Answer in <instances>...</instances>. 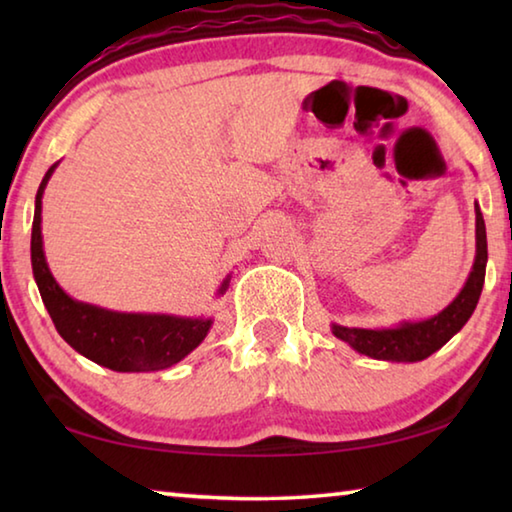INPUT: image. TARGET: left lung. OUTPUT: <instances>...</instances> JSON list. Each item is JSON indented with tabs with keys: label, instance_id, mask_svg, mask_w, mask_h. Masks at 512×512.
<instances>
[{
	"label": "left lung",
	"instance_id": "obj_1",
	"mask_svg": "<svg viewBox=\"0 0 512 512\" xmlns=\"http://www.w3.org/2000/svg\"><path fill=\"white\" fill-rule=\"evenodd\" d=\"M485 262H488V241H485L483 214L476 205V259L463 291L447 309L422 323H404L395 329H359L334 325L336 339L350 343L354 350L381 361H422L443 348L452 336L470 320L479 302Z\"/></svg>",
	"mask_w": 512,
	"mask_h": 512
}]
</instances>
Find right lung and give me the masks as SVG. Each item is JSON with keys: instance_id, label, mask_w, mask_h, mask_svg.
I'll return each mask as SVG.
<instances>
[{"instance_id": "obj_1", "label": "right lung", "mask_w": 512, "mask_h": 512, "mask_svg": "<svg viewBox=\"0 0 512 512\" xmlns=\"http://www.w3.org/2000/svg\"><path fill=\"white\" fill-rule=\"evenodd\" d=\"M54 169L56 164L49 167L38 187L31 230V264L42 302H45L58 334L83 357L117 372L164 370L185 359L210 332L212 320L117 314V311L76 302L58 287L47 268L45 253H42L40 230L42 192H45ZM225 287H228V280L223 282L219 293H223Z\"/></svg>"}]
</instances>
